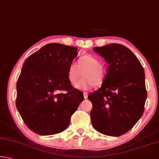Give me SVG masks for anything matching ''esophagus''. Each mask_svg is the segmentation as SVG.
Returning <instances> with one entry per match:
<instances>
[{"instance_id":"1","label":"esophagus","mask_w":159,"mask_h":159,"mask_svg":"<svg viewBox=\"0 0 159 159\" xmlns=\"http://www.w3.org/2000/svg\"><path fill=\"white\" fill-rule=\"evenodd\" d=\"M83 97H84V98L86 99L88 98V93L86 92H83Z\"/></svg>"}]
</instances>
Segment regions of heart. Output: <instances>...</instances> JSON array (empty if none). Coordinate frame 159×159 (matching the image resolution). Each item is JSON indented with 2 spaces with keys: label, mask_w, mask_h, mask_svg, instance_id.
<instances>
[{
  "label": "heart",
  "mask_w": 159,
  "mask_h": 159,
  "mask_svg": "<svg viewBox=\"0 0 159 159\" xmlns=\"http://www.w3.org/2000/svg\"><path fill=\"white\" fill-rule=\"evenodd\" d=\"M83 72V79L78 83L77 80ZM106 76L104 66L99 63V60L95 56L85 55L80 57L76 63L70 64L67 71V79L71 85H76V88L80 90H87L94 85H99L103 83Z\"/></svg>",
  "instance_id": "1"
}]
</instances>
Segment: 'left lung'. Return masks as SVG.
Instances as JSON below:
<instances>
[{
    "instance_id": "1",
    "label": "left lung",
    "mask_w": 159,
    "mask_h": 159,
    "mask_svg": "<svg viewBox=\"0 0 159 159\" xmlns=\"http://www.w3.org/2000/svg\"><path fill=\"white\" fill-rule=\"evenodd\" d=\"M109 66L102 86L88 96L92 102L94 128L109 136H120L136 124L143 114L147 93L143 67L124 45L111 43L95 47Z\"/></svg>"
}]
</instances>
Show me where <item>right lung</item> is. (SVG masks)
I'll list each match as a JSON object with an SVG mask.
<instances>
[{
  "instance_id": "1",
  "label": "right lung",
  "mask_w": 159,
  "mask_h": 159,
  "mask_svg": "<svg viewBox=\"0 0 159 159\" xmlns=\"http://www.w3.org/2000/svg\"><path fill=\"white\" fill-rule=\"evenodd\" d=\"M78 48L49 43L24 62L17 83L16 106L27 127L41 135L64 131L84 99L67 79ZM65 91V93H62Z\"/></svg>"
}]
</instances>
